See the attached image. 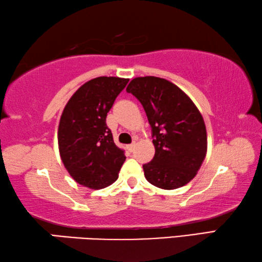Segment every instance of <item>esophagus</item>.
Returning <instances> with one entry per match:
<instances>
[{"label":"esophagus","mask_w":262,"mask_h":262,"mask_svg":"<svg viewBox=\"0 0 262 262\" xmlns=\"http://www.w3.org/2000/svg\"><path fill=\"white\" fill-rule=\"evenodd\" d=\"M134 148H135V142H133L132 144H128V146H127V150L132 152L133 150H134Z\"/></svg>","instance_id":"esophagus-1"}]
</instances>
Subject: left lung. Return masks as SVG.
I'll return each instance as SVG.
<instances>
[{"mask_svg": "<svg viewBox=\"0 0 262 262\" xmlns=\"http://www.w3.org/2000/svg\"><path fill=\"white\" fill-rule=\"evenodd\" d=\"M142 103L151 127L155 156L143 171L149 183L164 190L188 184L207 150L204 119L180 87L159 77H139L127 86Z\"/></svg>", "mask_w": 262, "mask_h": 262, "instance_id": "left-lung-1", "label": "left lung"}]
</instances>
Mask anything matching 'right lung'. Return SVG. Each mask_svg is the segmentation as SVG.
I'll use <instances>...</instances> for the list:
<instances>
[{"instance_id":"1","label":"right lung","mask_w":262,"mask_h":262,"mask_svg":"<svg viewBox=\"0 0 262 262\" xmlns=\"http://www.w3.org/2000/svg\"><path fill=\"white\" fill-rule=\"evenodd\" d=\"M129 79L98 77L79 87L60 116L58 146L64 167L74 181L103 189L118 180L126 156L115 146L107 113Z\"/></svg>"}]
</instances>
